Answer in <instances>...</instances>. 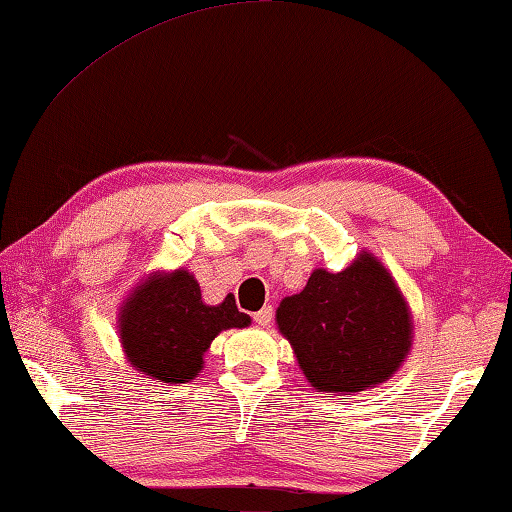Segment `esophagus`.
<instances>
[{
  "mask_svg": "<svg viewBox=\"0 0 512 512\" xmlns=\"http://www.w3.org/2000/svg\"><path fill=\"white\" fill-rule=\"evenodd\" d=\"M271 320H273V307H262L255 314V323L262 325V327L271 325Z\"/></svg>",
  "mask_w": 512,
  "mask_h": 512,
  "instance_id": "obj_1",
  "label": "esophagus"
}]
</instances>
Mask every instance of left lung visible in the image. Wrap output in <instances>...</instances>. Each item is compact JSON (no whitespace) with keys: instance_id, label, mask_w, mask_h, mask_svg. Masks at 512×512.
I'll list each match as a JSON object with an SVG mask.
<instances>
[{"instance_id":"left-lung-1","label":"left lung","mask_w":512,"mask_h":512,"mask_svg":"<svg viewBox=\"0 0 512 512\" xmlns=\"http://www.w3.org/2000/svg\"><path fill=\"white\" fill-rule=\"evenodd\" d=\"M275 325L318 393L352 395L391 379L413 348V316L393 273L368 250L341 273L314 268Z\"/></svg>"}]
</instances>
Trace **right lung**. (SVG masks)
Segmentation results:
<instances>
[{
	"instance_id": "right-lung-1",
	"label": "right lung",
	"mask_w": 512,
	"mask_h": 512,
	"mask_svg": "<svg viewBox=\"0 0 512 512\" xmlns=\"http://www.w3.org/2000/svg\"><path fill=\"white\" fill-rule=\"evenodd\" d=\"M232 293L205 305L187 268L153 271L137 282L117 311V334L126 361L146 379L185 384L203 370V357L223 329L248 327Z\"/></svg>"
}]
</instances>
